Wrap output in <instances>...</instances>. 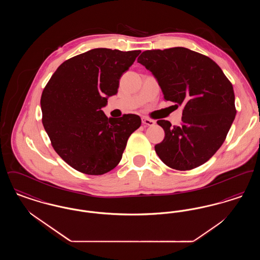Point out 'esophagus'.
Masks as SVG:
<instances>
[{
  "mask_svg": "<svg viewBox=\"0 0 260 260\" xmlns=\"http://www.w3.org/2000/svg\"><path fill=\"white\" fill-rule=\"evenodd\" d=\"M142 124H144V125L152 126V125L155 124V121H153V120H151L149 118H146V117H143L142 118Z\"/></svg>",
  "mask_w": 260,
  "mask_h": 260,
  "instance_id": "1",
  "label": "esophagus"
}]
</instances>
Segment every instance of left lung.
Wrapping results in <instances>:
<instances>
[{
    "mask_svg": "<svg viewBox=\"0 0 260 260\" xmlns=\"http://www.w3.org/2000/svg\"><path fill=\"white\" fill-rule=\"evenodd\" d=\"M137 62L156 78L164 99L182 105V122L157 123L165 138L155 151L168 167L188 171L209 161L222 145L235 119L233 86L221 68L186 48L143 51Z\"/></svg>",
    "mask_w": 260,
    "mask_h": 260,
    "instance_id": "obj_1",
    "label": "left lung"
}]
</instances>
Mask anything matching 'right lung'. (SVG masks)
Wrapping results in <instances>:
<instances>
[{"label":"right lung","instance_id":"1","mask_svg":"<svg viewBox=\"0 0 260 260\" xmlns=\"http://www.w3.org/2000/svg\"><path fill=\"white\" fill-rule=\"evenodd\" d=\"M140 52L88 50L63 62L45 87L44 127L55 152L76 171L90 175L112 171L140 126L137 115L108 118L101 110Z\"/></svg>","mask_w":260,"mask_h":260}]
</instances>
